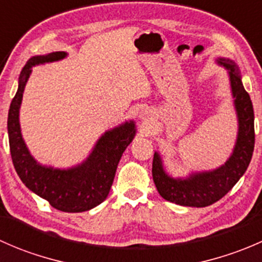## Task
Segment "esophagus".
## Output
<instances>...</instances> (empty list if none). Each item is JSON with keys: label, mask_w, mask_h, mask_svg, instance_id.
<instances>
[{"label": "esophagus", "mask_w": 262, "mask_h": 262, "mask_svg": "<svg viewBox=\"0 0 262 262\" xmlns=\"http://www.w3.org/2000/svg\"><path fill=\"white\" fill-rule=\"evenodd\" d=\"M142 118H143V116H142Z\"/></svg>", "instance_id": "1"}]
</instances>
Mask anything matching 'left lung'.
Returning <instances> with one entry per match:
<instances>
[{
	"instance_id": "1",
	"label": "left lung",
	"mask_w": 262,
	"mask_h": 262,
	"mask_svg": "<svg viewBox=\"0 0 262 262\" xmlns=\"http://www.w3.org/2000/svg\"><path fill=\"white\" fill-rule=\"evenodd\" d=\"M216 63L228 70L238 120V133L232 155L221 167L212 171L192 172L186 179L168 176L158 152H155L153 156L152 176L160 195L168 202L184 207L203 208L218 202L242 178L252 158L255 147V115L250 95L246 92L238 67L233 60L218 58Z\"/></svg>"
}]
</instances>
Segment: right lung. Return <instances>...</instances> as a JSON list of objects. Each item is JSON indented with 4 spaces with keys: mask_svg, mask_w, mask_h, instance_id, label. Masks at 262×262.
Listing matches in <instances>:
<instances>
[{
    "mask_svg": "<svg viewBox=\"0 0 262 262\" xmlns=\"http://www.w3.org/2000/svg\"><path fill=\"white\" fill-rule=\"evenodd\" d=\"M67 57L66 52H53L30 58L18 77V87L12 99L7 119L10 152L18 178L28 189L49 202L53 208L67 213H80L101 204L114 181L121 155L136 136L133 120L107 130L100 137L89 157L75 167L60 170L36 162L21 136L18 113L31 67L55 62Z\"/></svg>",
    "mask_w": 262,
    "mask_h": 262,
    "instance_id": "1",
    "label": "right lung"
}]
</instances>
